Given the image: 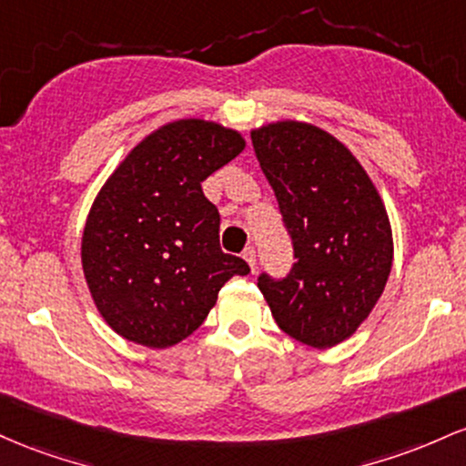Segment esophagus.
<instances>
[{
  "label": "esophagus",
  "instance_id": "obj_1",
  "mask_svg": "<svg viewBox=\"0 0 466 466\" xmlns=\"http://www.w3.org/2000/svg\"><path fill=\"white\" fill-rule=\"evenodd\" d=\"M244 259L248 261L250 270H255V268H258V253H255V248H253V247L244 248Z\"/></svg>",
  "mask_w": 466,
  "mask_h": 466
}]
</instances>
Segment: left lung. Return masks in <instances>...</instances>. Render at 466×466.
Masks as SVG:
<instances>
[{
	"label": "left lung",
	"mask_w": 466,
	"mask_h": 466,
	"mask_svg": "<svg viewBox=\"0 0 466 466\" xmlns=\"http://www.w3.org/2000/svg\"><path fill=\"white\" fill-rule=\"evenodd\" d=\"M250 138L295 253L286 277H258L261 295L295 341L337 346L388 284L394 244L383 200L346 145L315 125L281 120Z\"/></svg>",
	"instance_id": "8db88e82"
}]
</instances>
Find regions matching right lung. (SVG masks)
<instances>
[{"label":"right lung","instance_id":"1","mask_svg":"<svg viewBox=\"0 0 466 466\" xmlns=\"http://www.w3.org/2000/svg\"><path fill=\"white\" fill-rule=\"evenodd\" d=\"M242 149L233 129L176 120L136 145L94 200L83 273L98 312L127 341L176 346L202 326L231 277L250 273L219 248V213L202 193Z\"/></svg>","mask_w":466,"mask_h":466}]
</instances>
